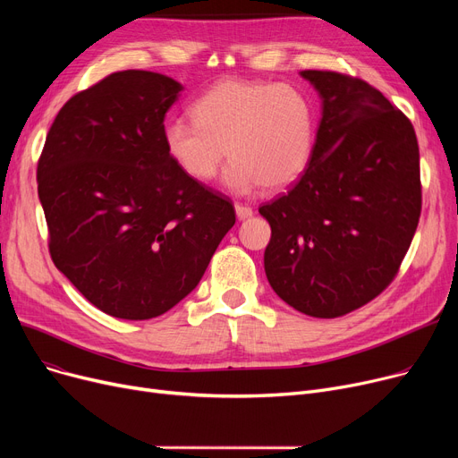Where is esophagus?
<instances>
[{
    "instance_id": "1",
    "label": "esophagus",
    "mask_w": 458,
    "mask_h": 458,
    "mask_svg": "<svg viewBox=\"0 0 458 458\" xmlns=\"http://www.w3.org/2000/svg\"><path fill=\"white\" fill-rule=\"evenodd\" d=\"M235 215H237V219H239V221H245V219H249V216H252V215H254V211H252V208H250V206L235 204Z\"/></svg>"
}]
</instances>
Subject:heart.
Segmentation results:
<instances>
[{
  "instance_id": "heart-1",
  "label": "heart",
  "mask_w": 458,
  "mask_h": 458,
  "mask_svg": "<svg viewBox=\"0 0 458 458\" xmlns=\"http://www.w3.org/2000/svg\"><path fill=\"white\" fill-rule=\"evenodd\" d=\"M191 118L166 124L165 144L197 182L213 180L228 150L233 161L225 182L230 189L278 191L304 174L314 154V109L290 85L225 80L191 106Z\"/></svg>"
}]
</instances>
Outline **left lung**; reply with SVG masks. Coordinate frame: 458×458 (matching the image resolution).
<instances>
[{"label":"left lung","mask_w":458,"mask_h":458,"mask_svg":"<svg viewBox=\"0 0 458 458\" xmlns=\"http://www.w3.org/2000/svg\"><path fill=\"white\" fill-rule=\"evenodd\" d=\"M323 100L310 165L261 206L275 293L311 318L368 304L395 278L421 213L416 131L384 94L340 72L302 70Z\"/></svg>","instance_id":"left-lung-1"}]
</instances>
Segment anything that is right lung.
<instances>
[{"mask_svg":"<svg viewBox=\"0 0 458 458\" xmlns=\"http://www.w3.org/2000/svg\"><path fill=\"white\" fill-rule=\"evenodd\" d=\"M182 89L156 72H114L61 107L38 159L55 267L118 319L176 306L235 223L232 200L166 152L163 120Z\"/></svg>","mask_w":458,"mask_h":458,"instance_id":"right-lung-1","label":"right lung"}]
</instances>
